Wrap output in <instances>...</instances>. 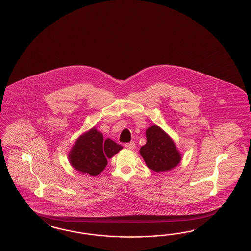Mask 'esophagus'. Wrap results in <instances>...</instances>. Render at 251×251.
<instances>
[{
    "instance_id": "esophagus-1",
    "label": "esophagus",
    "mask_w": 251,
    "mask_h": 251,
    "mask_svg": "<svg viewBox=\"0 0 251 251\" xmlns=\"http://www.w3.org/2000/svg\"><path fill=\"white\" fill-rule=\"evenodd\" d=\"M125 147L127 148V149H129V150H133L136 147L134 141H130L128 143H125Z\"/></svg>"
}]
</instances>
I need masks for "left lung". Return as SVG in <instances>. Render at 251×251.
<instances>
[{
  "label": "left lung",
  "mask_w": 251,
  "mask_h": 251,
  "mask_svg": "<svg viewBox=\"0 0 251 251\" xmlns=\"http://www.w3.org/2000/svg\"><path fill=\"white\" fill-rule=\"evenodd\" d=\"M147 142L141 148L142 158L151 171H170L180 161V154L171 138L158 127L153 125L146 131Z\"/></svg>",
  "instance_id": "left-lung-1"
}]
</instances>
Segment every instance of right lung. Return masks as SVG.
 I'll list each match as a JSON object with an SVG mask.
<instances>
[{"label":"right lung","instance_id":"obj_1","mask_svg":"<svg viewBox=\"0 0 251 251\" xmlns=\"http://www.w3.org/2000/svg\"><path fill=\"white\" fill-rule=\"evenodd\" d=\"M123 149V146L107 139L95 128L82 135L75 142L69 155L71 164L77 171L96 176L107 165V158H111Z\"/></svg>","mask_w":251,"mask_h":251}]
</instances>
